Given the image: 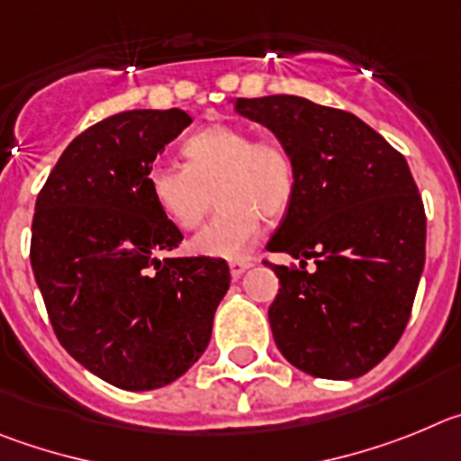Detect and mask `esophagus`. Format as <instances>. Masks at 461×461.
<instances>
[{
  "mask_svg": "<svg viewBox=\"0 0 461 461\" xmlns=\"http://www.w3.org/2000/svg\"><path fill=\"white\" fill-rule=\"evenodd\" d=\"M250 267H252V259H250V257H246V259H231V261H230V273H231V277H234V280H239V277L243 276V273H246Z\"/></svg>",
  "mask_w": 461,
  "mask_h": 461,
  "instance_id": "34e87169",
  "label": "esophagus"
}]
</instances>
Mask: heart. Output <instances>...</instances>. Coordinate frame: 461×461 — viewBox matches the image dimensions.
Returning <instances> with one entry per match:
<instances>
[{
    "label": "heart",
    "mask_w": 461,
    "mask_h": 461,
    "mask_svg": "<svg viewBox=\"0 0 461 461\" xmlns=\"http://www.w3.org/2000/svg\"><path fill=\"white\" fill-rule=\"evenodd\" d=\"M181 151L185 165H153L147 184L156 206L181 230L202 225L215 193L221 209L190 243L197 255L240 257L257 240L264 218L276 221L292 206L296 165L277 140L215 123L190 135Z\"/></svg>",
    "instance_id": "1"
}]
</instances>
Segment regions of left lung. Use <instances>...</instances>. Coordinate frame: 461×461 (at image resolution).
Instances as JSON below:
<instances>
[{
  "label": "left lung",
  "mask_w": 461,
  "mask_h": 461,
  "mask_svg": "<svg viewBox=\"0 0 461 461\" xmlns=\"http://www.w3.org/2000/svg\"><path fill=\"white\" fill-rule=\"evenodd\" d=\"M234 107L267 126L296 165V194L267 246L301 259V268L271 264L277 349L319 379L363 376L404 333L425 267V206L411 169L351 112L301 96L239 98Z\"/></svg>",
  "instance_id": "left-lung-1"
}]
</instances>
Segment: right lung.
Returning a JSON list of instances; mask_svg holds the SVG:
<instances>
[{
	"instance_id": "obj_1",
	"label": "right lung",
	"mask_w": 461,
	"mask_h": 461,
	"mask_svg": "<svg viewBox=\"0 0 461 461\" xmlns=\"http://www.w3.org/2000/svg\"><path fill=\"white\" fill-rule=\"evenodd\" d=\"M193 119L128 110L80 132L36 197L32 268L66 351L123 391L172 384L204 354L230 267L167 257L184 234L149 193V169Z\"/></svg>"
}]
</instances>
